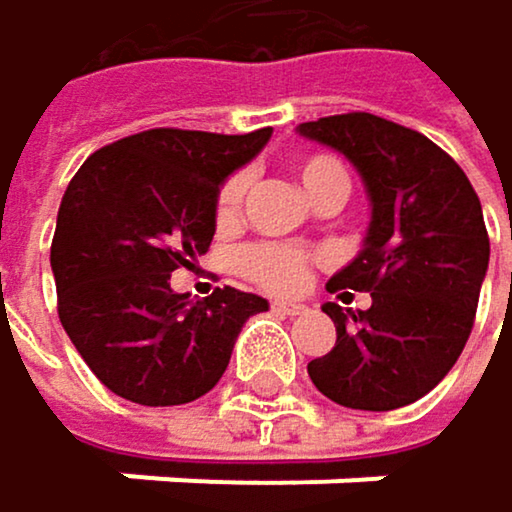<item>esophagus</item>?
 <instances>
[{"instance_id": "1", "label": "esophagus", "mask_w": 512, "mask_h": 512, "mask_svg": "<svg viewBox=\"0 0 512 512\" xmlns=\"http://www.w3.org/2000/svg\"><path fill=\"white\" fill-rule=\"evenodd\" d=\"M271 311H274V314H287V317H293V314H302V311H305V305H299V302H284V299H274V302H271Z\"/></svg>"}]
</instances>
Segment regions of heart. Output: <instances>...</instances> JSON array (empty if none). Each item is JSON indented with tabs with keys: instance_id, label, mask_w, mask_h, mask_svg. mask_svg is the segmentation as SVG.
<instances>
[{
	"instance_id": "b5f03b06",
	"label": "heart",
	"mask_w": 512,
	"mask_h": 512,
	"mask_svg": "<svg viewBox=\"0 0 512 512\" xmlns=\"http://www.w3.org/2000/svg\"><path fill=\"white\" fill-rule=\"evenodd\" d=\"M296 173L299 180L305 183V189L311 192V198L329 186H342L348 189V167L329 152H305L296 161ZM247 186H250V176L244 170L228 173L216 201H213V219L219 228H228L241 219L244 210V198H247ZM317 262L314 253L302 250V247H290V244H250L238 253L235 265L238 274L247 277L250 284H256L259 290L268 293H299L308 280L311 265Z\"/></svg>"
}]
</instances>
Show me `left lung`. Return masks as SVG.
Instances as JSON below:
<instances>
[{
  "label": "left lung",
  "mask_w": 512,
  "mask_h": 512,
  "mask_svg": "<svg viewBox=\"0 0 512 512\" xmlns=\"http://www.w3.org/2000/svg\"><path fill=\"white\" fill-rule=\"evenodd\" d=\"M299 134L339 149L363 176L372 222L363 253L329 293H369L366 311L326 302L336 348L308 363L332 403L391 412L421 400L461 357L489 268L482 204L458 161L424 134L372 112L326 115Z\"/></svg>",
  "instance_id": "1"
}]
</instances>
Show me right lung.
<instances>
[{
    "instance_id": "obj_1",
    "label": "right lung",
    "mask_w": 512,
    "mask_h": 512,
    "mask_svg": "<svg viewBox=\"0 0 512 512\" xmlns=\"http://www.w3.org/2000/svg\"><path fill=\"white\" fill-rule=\"evenodd\" d=\"M271 137L152 127L97 149L72 176L51 241L57 314L103 385L140 406H180L222 378L262 296L216 287L201 302L170 271L207 253L228 173Z\"/></svg>"
}]
</instances>
